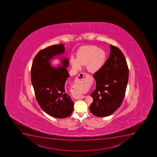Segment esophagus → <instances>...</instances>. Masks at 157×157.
Returning <instances> with one entry per match:
<instances>
[{
  "label": "esophagus",
  "instance_id": "esophagus-1",
  "mask_svg": "<svg viewBox=\"0 0 157 157\" xmlns=\"http://www.w3.org/2000/svg\"><path fill=\"white\" fill-rule=\"evenodd\" d=\"M88 74L86 73H81L78 75L77 78L75 80V82L77 85H82L86 82V77L88 76ZM85 98L84 96L81 95L75 97L76 99H82Z\"/></svg>",
  "mask_w": 157,
  "mask_h": 157
}]
</instances>
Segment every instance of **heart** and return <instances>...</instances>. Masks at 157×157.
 Returning <instances> with one entry per match:
<instances>
[{"mask_svg": "<svg viewBox=\"0 0 157 157\" xmlns=\"http://www.w3.org/2000/svg\"><path fill=\"white\" fill-rule=\"evenodd\" d=\"M106 55L103 50L94 46H86L79 49L76 59L72 58L71 64L74 69H79L81 65H86V69L90 72L95 73L102 67L105 62ZM85 89H79L78 95L85 92Z\"/></svg>", "mask_w": 157, "mask_h": 157, "instance_id": "1", "label": "heart"}]
</instances>
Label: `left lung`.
Instances as JSON below:
<instances>
[{
	"mask_svg": "<svg viewBox=\"0 0 157 157\" xmlns=\"http://www.w3.org/2000/svg\"><path fill=\"white\" fill-rule=\"evenodd\" d=\"M109 56L96 72V89L91 94L93 101L90 110L94 116L104 117L117 110L123 101L129 78L126 58L121 51L110 45Z\"/></svg>",
	"mask_w": 157,
	"mask_h": 157,
	"instance_id": "left-lung-1",
	"label": "left lung"
}]
</instances>
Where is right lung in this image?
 <instances>
[{
	"label": "right lung",
	"instance_id": "add662e5",
	"mask_svg": "<svg viewBox=\"0 0 157 157\" xmlns=\"http://www.w3.org/2000/svg\"><path fill=\"white\" fill-rule=\"evenodd\" d=\"M64 45H53L40 51L35 56L31 69L33 84L37 101L41 109L48 115L63 119L69 117L73 109L74 102L66 92L69 77L67 68L69 60L58 56L64 54ZM60 59V64L55 68L51 60Z\"/></svg>",
	"mask_w": 157,
	"mask_h": 157
}]
</instances>
